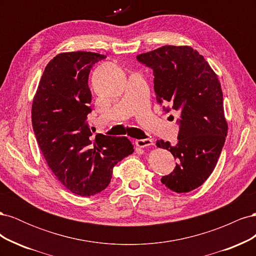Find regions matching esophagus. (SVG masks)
Masks as SVG:
<instances>
[{
  "label": "esophagus",
  "instance_id": "obj_1",
  "mask_svg": "<svg viewBox=\"0 0 256 256\" xmlns=\"http://www.w3.org/2000/svg\"><path fill=\"white\" fill-rule=\"evenodd\" d=\"M136 146L143 147V148H144V147L152 145L154 142H152V138H143V140H136Z\"/></svg>",
  "mask_w": 256,
  "mask_h": 256
}]
</instances>
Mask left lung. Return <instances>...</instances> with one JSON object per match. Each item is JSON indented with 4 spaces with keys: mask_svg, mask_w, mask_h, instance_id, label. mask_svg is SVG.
Wrapping results in <instances>:
<instances>
[{
    "mask_svg": "<svg viewBox=\"0 0 256 256\" xmlns=\"http://www.w3.org/2000/svg\"><path fill=\"white\" fill-rule=\"evenodd\" d=\"M136 60L152 69L154 90L157 102L166 104L164 111L180 112L177 144L157 141L158 147L171 152L178 161L161 182L177 193L194 190L212 173L228 134L218 76L187 46H164Z\"/></svg>",
    "mask_w": 256,
    "mask_h": 256,
    "instance_id": "left-lung-1",
    "label": "left lung"
}]
</instances>
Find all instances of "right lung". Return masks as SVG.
Here are the masks:
<instances>
[{"instance_id":"right-lung-1","label":"right lung","mask_w":256,"mask_h":256,"mask_svg":"<svg viewBox=\"0 0 256 256\" xmlns=\"http://www.w3.org/2000/svg\"><path fill=\"white\" fill-rule=\"evenodd\" d=\"M106 58L84 51L53 58L32 106L33 130L49 168L69 191L81 196L104 190L115 164L134 152L125 136H92L90 132L88 76L90 68Z\"/></svg>"}]
</instances>
